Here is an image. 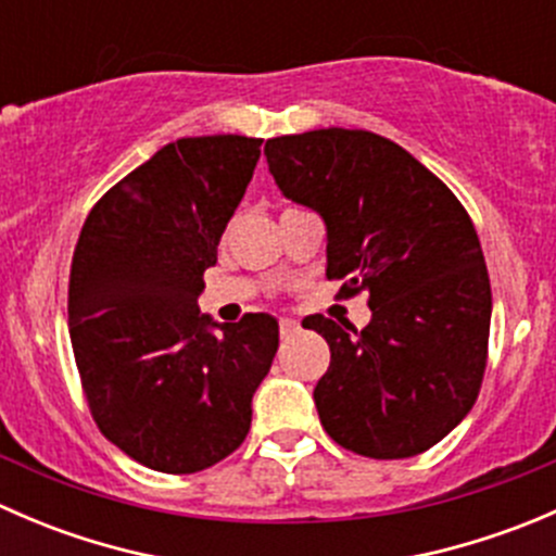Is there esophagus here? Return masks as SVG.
I'll return each mask as SVG.
<instances>
[{"label":"esophagus","mask_w":556,"mask_h":556,"mask_svg":"<svg viewBox=\"0 0 556 556\" xmlns=\"http://www.w3.org/2000/svg\"><path fill=\"white\" fill-rule=\"evenodd\" d=\"M295 330H299V323H295V319H290V317L279 319V333H282V336H293Z\"/></svg>","instance_id":"esophagus-1"}]
</instances>
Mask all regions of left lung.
<instances>
[{
  "instance_id": "obj_1",
  "label": "left lung",
  "mask_w": 556,
  "mask_h": 556,
  "mask_svg": "<svg viewBox=\"0 0 556 556\" xmlns=\"http://www.w3.org/2000/svg\"><path fill=\"white\" fill-rule=\"evenodd\" d=\"M285 199L317 212L328 279L368 293L363 330L312 314L330 346L314 387L319 422L374 459L428 452L473 408L486 366L492 293L484 252L457 195L390 139L319 128L266 142Z\"/></svg>"
}]
</instances>
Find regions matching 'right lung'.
<instances>
[{"label":"right lung","mask_w":556,"mask_h":556,"mask_svg":"<svg viewBox=\"0 0 556 556\" xmlns=\"http://www.w3.org/2000/svg\"><path fill=\"white\" fill-rule=\"evenodd\" d=\"M263 139L188 137L110 188L86 217L70 274V339L99 430L148 468L195 473L247 439L279 323L201 314L204 271Z\"/></svg>","instance_id":"obj_1"}]
</instances>
